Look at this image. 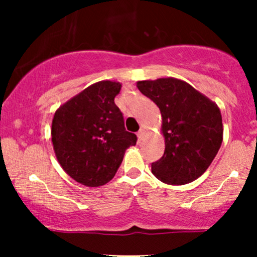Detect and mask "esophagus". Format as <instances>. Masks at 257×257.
Wrapping results in <instances>:
<instances>
[{"label":"esophagus","instance_id":"obj_1","mask_svg":"<svg viewBox=\"0 0 257 257\" xmlns=\"http://www.w3.org/2000/svg\"><path fill=\"white\" fill-rule=\"evenodd\" d=\"M137 135H138V139H139V140H143L144 137H145V129L141 128L140 131L138 132V134H137Z\"/></svg>","mask_w":257,"mask_h":257}]
</instances>
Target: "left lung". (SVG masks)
I'll use <instances>...</instances> for the list:
<instances>
[{
	"label": "left lung",
	"instance_id": "1",
	"mask_svg": "<svg viewBox=\"0 0 257 257\" xmlns=\"http://www.w3.org/2000/svg\"><path fill=\"white\" fill-rule=\"evenodd\" d=\"M138 89L162 114L164 155L151 164L153 175L172 185H185L203 175L219 152L223 128L220 108L192 85L168 77L139 81Z\"/></svg>",
	"mask_w": 257,
	"mask_h": 257
}]
</instances>
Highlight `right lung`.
<instances>
[{"label":"right lung","mask_w":257,"mask_h":257,"mask_svg":"<svg viewBox=\"0 0 257 257\" xmlns=\"http://www.w3.org/2000/svg\"><path fill=\"white\" fill-rule=\"evenodd\" d=\"M120 83L100 81L85 88L55 111L52 143L63 169L88 187L107 184L116 175L125 150L137 135L125 131L114 104Z\"/></svg>","instance_id":"add662e5"}]
</instances>
